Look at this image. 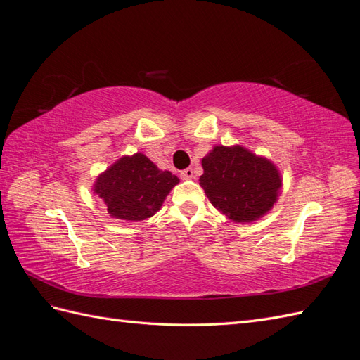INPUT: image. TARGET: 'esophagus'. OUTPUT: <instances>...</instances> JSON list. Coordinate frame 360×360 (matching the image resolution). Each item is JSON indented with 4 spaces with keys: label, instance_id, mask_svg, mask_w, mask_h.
<instances>
[{
    "label": "esophagus",
    "instance_id": "obj_1",
    "mask_svg": "<svg viewBox=\"0 0 360 360\" xmlns=\"http://www.w3.org/2000/svg\"><path fill=\"white\" fill-rule=\"evenodd\" d=\"M180 177H181L183 180L194 179V169H193V167H186V169H183V171L180 172Z\"/></svg>",
    "mask_w": 360,
    "mask_h": 360
}]
</instances>
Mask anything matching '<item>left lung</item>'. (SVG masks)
<instances>
[{"mask_svg": "<svg viewBox=\"0 0 360 360\" xmlns=\"http://www.w3.org/2000/svg\"><path fill=\"white\" fill-rule=\"evenodd\" d=\"M202 166L205 194L233 221L257 220L277 200L282 180L276 166L242 146H215Z\"/></svg>", "mask_w": 360, "mask_h": 360, "instance_id": "8db88e82", "label": "left lung"}]
</instances>
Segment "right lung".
Masks as SVG:
<instances>
[{
	"mask_svg": "<svg viewBox=\"0 0 360 360\" xmlns=\"http://www.w3.org/2000/svg\"><path fill=\"white\" fill-rule=\"evenodd\" d=\"M179 179L169 171H160L143 154L120 158L95 181L108 212L115 219L140 221L154 215L162 207L166 195Z\"/></svg>",
	"mask_w": 360,
	"mask_h": 360,
	"instance_id": "1",
	"label": "right lung"
}]
</instances>
